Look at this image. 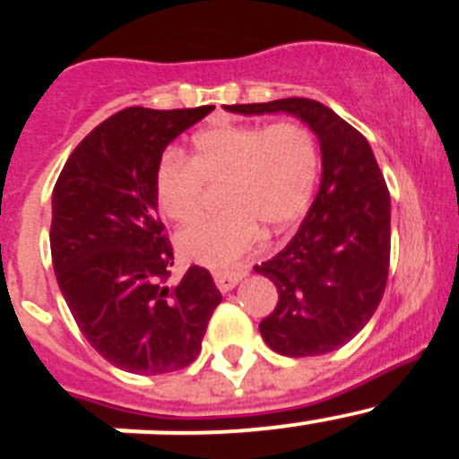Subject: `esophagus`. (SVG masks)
<instances>
[{
    "mask_svg": "<svg viewBox=\"0 0 459 459\" xmlns=\"http://www.w3.org/2000/svg\"><path fill=\"white\" fill-rule=\"evenodd\" d=\"M242 277L244 273H215V284L221 293H229V290H233L239 284Z\"/></svg>",
    "mask_w": 459,
    "mask_h": 459,
    "instance_id": "esophagus-1",
    "label": "esophagus"
}]
</instances>
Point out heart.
I'll return each mask as SVG.
<instances>
[{
  "mask_svg": "<svg viewBox=\"0 0 459 459\" xmlns=\"http://www.w3.org/2000/svg\"><path fill=\"white\" fill-rule=\"evenodd\" d=\"M317 179L316 137L304 124H224L193 140L188 160L178 148L161 155L155 200L173 221L200 212L206 184H220L224 211L202 217L178 235L184 257L208 268H230L255 244L260 229L280 233L311 202Z\"/></svg>",
  "mask_w": 459,
  "mask_h": 459,
  "instance_id": "1",
  "label": "heart"
}]
</instances>
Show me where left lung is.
<instances>
[{"mask_svg":"<svg viewBox=\"0 0 459 459\" xmlns=\"http://www.w3.org/2000/svg\"><path fill=\"white\" fill-rule=\"evenodd\" d=\"M229 113H289L319 142V191L295 238L255 273L275 284L277 307L259 322L286 358L331 353L373 317L391 259V197L367 137L307 97L224 106Z\"/></svg>","mask_w":459,"mask_h":459,"instance_id":"1","label":"left lung"}]
</instances>
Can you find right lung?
<instances>
[{
	"mask_svg": "<svg viewBox=\"0 0 459 459\" xmlns=\"http://www.w3.org/2000/svg\"><path fill=\"white\" fill-rule=\"evenodd\" d=\"M212 108L119 110L80 142L53 188L59 290L88 344L122 371L160 375L195 362L221 302L202 266L169 284L173 247L155 200L161 152Z\"/></svg>",
	"mask_w": 459,
	"mask_h": 459,
	"instance_id": "1",
	"label": "right lung"
}]
</instances>
